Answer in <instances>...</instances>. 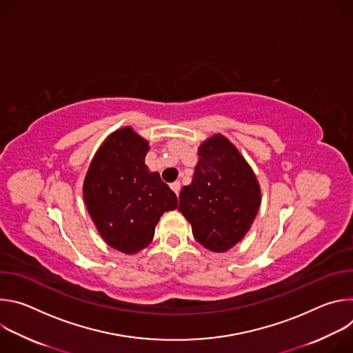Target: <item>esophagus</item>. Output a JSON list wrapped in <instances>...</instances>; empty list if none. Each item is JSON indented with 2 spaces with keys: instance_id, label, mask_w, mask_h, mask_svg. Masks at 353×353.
<instances>
[{
  "instance_id": "obj_1",
  "label": "esophagus",
  "mask_w": 353,
  "mask_h": 353,
  "mask_svg": "<svg viewBox=\"0 0 353 353\" xmlns=\"http://www.w3.org/2000/svg\"><path fill=\"white\" fill-rule=\"evenodd\" d=\"M170 188L176 192V195H179L181 185H180V183H179V181H174V183H172V184H170Z\"/></svg>"
}]
</instances>
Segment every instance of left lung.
I'll return each mask as SVG.
<instances>
[{
  "label": "left lung",
  "mask_w": 353,
  "mask_h": 353,
  "mask_svg": "<svg viewBox=\"0 0 353 353\" xmlns=\"http://www.w3.org/2000/svg\"><path fill=\"white\" fill-rule=\"evenodd\" d=\"M198 157L191 184L180 191L179 211L199 244L223 253L254 222L261 203L260 184L237 148L221 134L201 143Z\"/></svg>",
  "instance_id": "left-lung-1"
}]
</instances>
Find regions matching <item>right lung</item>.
<instances>
[{
    "label": "right lung",
    "mask_w": 353,
    "mask_h": 353,
    "mask_svg": "<svg viewBox=\"0 0 353 353\" xmlns=\"http://www.w3.org/2000/svg\"><path fill=\"white\" fill-rule=\"evenodd\" d=\"M146 139L131 127L112 132L94 154L83 181L88 212L103 240L124 254H135L154 239L177 196L158 172H149Z\"/></svg>",
    "instance_id": "add662e5"
}]
</instances>
